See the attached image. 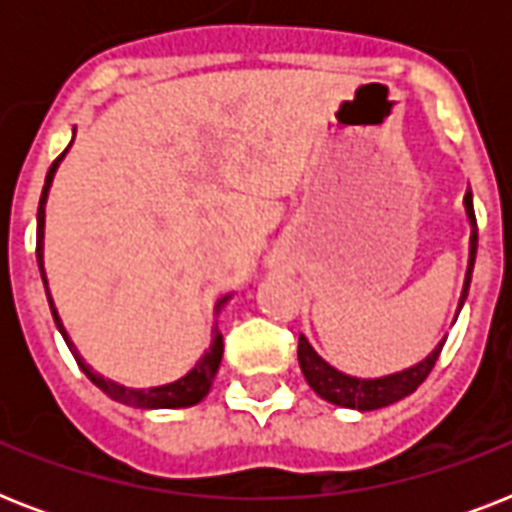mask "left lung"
<instances>
[{"instance_id": "1", "label": "left lung", "mask_w": 512, "mask_h": 512, "mask_svg": "<svg viewBox=\"0 0 512 512\" xmlns=\"http://www.w3.org/2000/svg\"><path fill=\"white\" fill-rule=\"evenodd\" d=\"M465 209H468L470 225V263L468 273H465V287H462L460 308L465 303L470 289V279H473V265H476V249H478V225H476V212H473V193H465ZM441 340L436 345V350L430 353L425 361H420L412 369H404L398 374H388V377H380V380H358V377H350V374L337 372L335 366H329L324 358L311 348V342L300 335L297 342V358H300V369H303L305 380L316 393H319L324 401L337 406H345V409H361V412H372V409H382V406L396 404L401 398H406L409 393L420 388L425 377L430 374V369L436 366L438 356H441V348H444Z\"/></svg>"}]
</instances>
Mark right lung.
<instances>
[{
  "mask_svg": "<svg viewBox=\"0 0 512 512\" xmlns=\"http://www.w3.org/2000/svg\"><path fill=\"white\" fill-rule=\"evenodd\" d=\"M66 154V151H63ZM63 154L52 162L50 172H47V180H44V188H42V199H39V212H36V263H39V271H42V281L47 284V279H44V265H42V241H44V201H47V191H50V183H52V175H55V170H58L60 159H63ZM228 300V297H223L220 303H217V311L223 308V303ZM47 303H50V311H52V319H55V324H58L60 335H63V340H66L68 350L74 353L76 364H79V369H82L87 377L92 380V385H98L106 396H111L114 401H119V404H127V406H138V409H177V406H193L199 404L201 398L207 396L209 388H212V380H215L217 374V366H220V358H223V335L215 329V340H212V348L201 356V361L196 366H193L191 372L185 374L183 380L177 382H170V385H159V388H146V390H135V388H124V385H119V382L114 380H106V377H100L98 372H92L90 366L84 364L82 356L76 353L74 342L68 340L66 329H63V324H60V316L58 311H55V305H52V297L50 292H47Z\"/></svg>",
  "mask_w": 512,
  "mask_h": 512,
  "instance_id": "obj_1",
  "label": "right lung"
}]
</instances>
